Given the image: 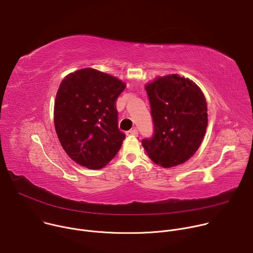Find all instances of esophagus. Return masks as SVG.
<instances>
[{
	"mask_svg": "<svg viewBox=\"0 0 253 253\" xmlns=\"http://www.w3.org/2000/svg\"><path fill=\"white\" fill-rule=\"evenodd\" d=\"M127 135H133V136H138V131L137 129H133L127 132Z\"/></svg>",
	"mask_w": 253,
	"mask_h": 253,
	"instance_id": "esophagus-1",
	"label": "esophagus"
}]
</instances>
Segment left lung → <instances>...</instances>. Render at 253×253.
<instances>
[{"instance_id":"left-lung-1","label":"left lung","mask_w":253,"mask_h":253,"mask_svg":"<svg viewBox=\"0 0 253 253\" xmlns=\"http://www.w3.org/2000/svg\"><path fill=\"white\" fill-rule=\"evenodd\" d=\"M154 134L142 146L156 164L170 168L186 162L199 148L206 132L207 104L190 79L171 74L145 85Z\"/></svg>"}]
</instances>
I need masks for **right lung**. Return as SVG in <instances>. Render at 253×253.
I'll return each mask as SVG.
<instances>
[{"mask_svg":"<svg viewBox=\"0 0 253 253\" xmlns=\"http://www.w3.org/2000/svg\"><path fill=\"white\" fill-rule=\"evenodd\" d=\"M125 87L116 77L92 68L63 79L55 100L54 124L72 160L101 169L118 153L125 134L118 128L116 100Z\"/></svg>","mask_w":253,"mask_h":253,"instance_id":"right-lung-1","label":"right lung"}]
</instances>
